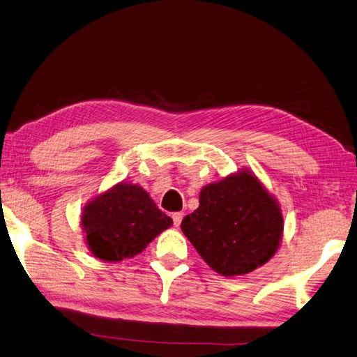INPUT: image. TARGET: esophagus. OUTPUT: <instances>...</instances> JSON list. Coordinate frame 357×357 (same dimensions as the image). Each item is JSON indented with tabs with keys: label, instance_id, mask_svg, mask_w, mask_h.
Returning a JSON list of instances; mask_svg holds the SVG:
<instances>
[{
	"label": "esophagus",
	"instance_id": "esophagus-1",
	"mask_svg": "<svg viewBox=\"0 0 357 357\" xmlns=\"http://www.w3.org/2000/svg\"><path fill=\"white\" fill-rule=\"evenodd\" d=\"M183 216H185L183 212L172 213V221H174V225H176V227H178V225L181 224V221H183Z\"/></svg>",
	"mask_w": 357,
	"mask_h": 357
}]
</instances>
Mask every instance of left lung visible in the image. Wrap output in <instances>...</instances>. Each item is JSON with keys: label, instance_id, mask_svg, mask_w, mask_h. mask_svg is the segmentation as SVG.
Returning <instances> with one entry per match:
<instances>
[{"label": "left lung", "instance_id": "obj_1", "mask_svg": "<svg viewBox=\"0 0 357 357\" xmlns=\"http://www.w3.org/2000/svg\"><path fill=\"white\" fill-rule=\"evenodd\" d=\"M181 231L213 271L244 275L277 253L283 213L255 172L242 168L202 189L199 206L181 221Z\"/></svg>", "mask_w": 357, "mask_h": 357}]
</instances>
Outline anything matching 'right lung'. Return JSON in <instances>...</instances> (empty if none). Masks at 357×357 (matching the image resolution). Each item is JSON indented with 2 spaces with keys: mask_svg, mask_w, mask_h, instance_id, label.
I'll use <instances>...</instances> for the list:
<instances>
[{
  "mask_svg": "<svg viewBox=\"0 0 357 357\" xmlns=\"http://www.w3.org/2000/svg\"><path fill=\"white\" fill-rule=\"evenodd\" d=\"M82 230L91 253L106 262H121L142 253L172 220L146 190L121 181L93 197L82 212Z\"/></svg>",
  "mask_w": 357,
  "mask_h": 357,
  "instance_id": "add662e5",
  "label": "right lung"
}]
</instances>
